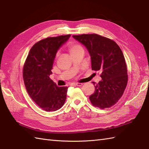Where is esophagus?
Listing matches in <instances>:
<instances>
[{
	"mask_svg": "<svg viewBox=\"0 0 149 149\" xmlns=\"http://www.w3.org/2000/svg\"><path fill=\"white\" fill-rule=\"evenodd\" d=\"M73 86H81L83 84L82 83H72L71 84Z\"/></svg>",
	"mask_w": 149,
	"mask_h": 149,
	"instance_id": "obj_1",
	"label": "esophagus"
}]
</instances>
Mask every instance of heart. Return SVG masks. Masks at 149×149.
I'll list each match as a JSON object with an SVG mask.
<instances>
[{"label": "heart", "mask_w": 149, "mask_h": 149, "mask_svg": "<svg viewBox=\"0 0 149 149\" xmlns=\"http://www.w3.org/2000/svg\"><path fill=\"white\" fill-rule=\"evenodd\" d=\"M82 49V47L79 45H78V44H75V43H70L68 45V50L70 54L74 53V52L76 51V50ZM58 55V54H57V56Z\"/></svg>", "instance_id": "obj_1"}]
</instances>
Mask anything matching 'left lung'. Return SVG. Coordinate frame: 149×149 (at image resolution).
Returning <instances> with one entry per match:
<instances>
[{"mask_svg": "<svg viewBox=\"0 0 149 149\" xmlns=\"http://www.w3.org/2000/svg\"><path fill=\"white\" fill-rule=\"evenodd\" d=\"M87 49L91 69L101 72L102 80L93 82L95 92L90 100L95 107H110L118 102L127 86V65L122 50L113 40L97 34L72 36Z\"/></svg>", "mask_w": 149, "mask_h": 149, "instance_id": "obj_1", "label": "left lung"}]
</instances>
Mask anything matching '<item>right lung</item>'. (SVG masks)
I'll return each instance as SVG.
<instances>
[{
	"label": "right lung",
	"mask_w": 149,
	"mask_h": 149,
	"mask_svg": "<svg viewBox=\"0 0 149 149\" xmlns=\"http://www.w3.org/2000/svg\"><path fill=\"white\" fill-rule=\"evenodd\" d=\"M70 34L49 37L39 41L31 49L23 69L24 84L29 96L45 111H54L63 106L68 87H59L50 79L58 49Z\"/></svg>",
	"instance_id": "right-lung-1"
}]
</instances>
